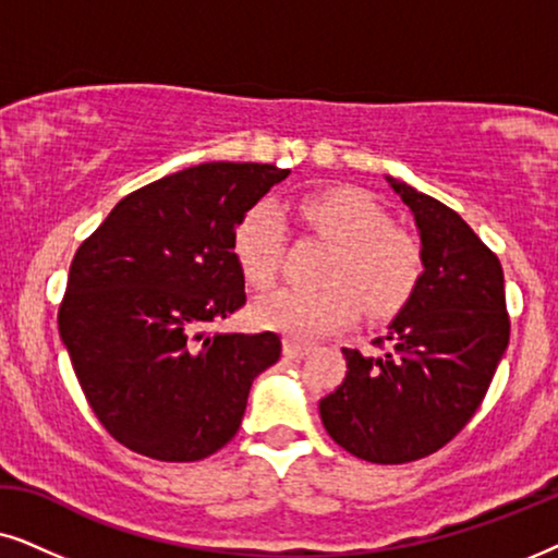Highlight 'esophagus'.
Masks as SVG:
<instances>
[{
  "label": "esophagus",
  "instance_id": "34e87169",
  "mask_svg": "<svg viewBox=\"0 0 558 558\" xmlns=\"http://www.w3.org/2000/svg\"><path fill=\"white\" fill-rule=\"evenodd\" d=\"M308 352H311V344H301V341L295 339H286L283 354L291 356V360H301V356H306Z\"/></svg>",
  "mask_w": 558,
  "mask_h": 558
}]
</instances>
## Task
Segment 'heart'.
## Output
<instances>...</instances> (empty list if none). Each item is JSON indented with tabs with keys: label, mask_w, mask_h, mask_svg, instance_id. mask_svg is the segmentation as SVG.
<instances>
[{
	"label": "heart",
	"mask_w": 558,
	"mask_h": 558,
	"mask_svg": "<svg viewBox=\"0 0 558 558\" xmlns=\"http://www.w3.org/2000/svg\"><path fill=\"white\" fill-rule=\"evenodd\" d=\"M311 232L333 244L318 291L280 288L263 295L252 316L265 329L293 339H318L352 324L360 299L373 314L398 308L418 283L421 247L367 193L354 189L314 191L293 202ZM234 259L255 288L278 278L286 252V219L272 202H259L240 219L232 240Z\"/></svg>",
	"instance_id": "b5f03b06"
}]
</instances>
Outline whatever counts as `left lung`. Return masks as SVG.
<instances>
[{
    "instance_id": "1",
    "label": "left lung",
    "mask_w": 558,
    "mask_h": 558,
    "mask_svg": "<svg viewBox=\"0 0 558 558\" xmlns=\"http://www.w3.org/2000/svg\"><path fill=\"white\" fill-rule=\"evenodd\" d=\"M421 240L418 283L388 324L390 349H341L347 377L322 398L324 428L349 454L405 464L439 451L466 426L510 339L500 259L472 227L426 193L385 175Z\"/></svg>"
}]
</instances>
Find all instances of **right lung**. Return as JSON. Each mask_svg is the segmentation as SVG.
Masks as SVG:
<instances>
[{
  "mask_svg": "<svg viewBox=\"0 0 558 558\" xmlns=\"http://www.w3.org/2000/svg\"><path fill=\"white\" fill-rule=\"evenodd\" d=\"M291 170L202 162L119 202L71 263L58 331L81 390L114 439L160 462H196L240 428L252 380L280 337L204 329L244 306L232 240Z\"/></svg>",
  "mask_w": 558,
  "mask_h": 558,
  "instance_id": "1",
  "label": "right lung"
}]
</instances>
